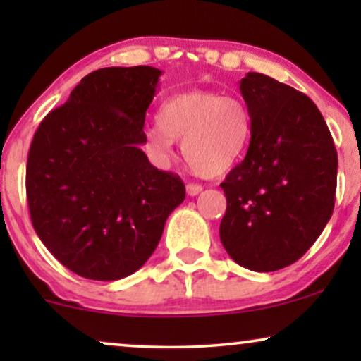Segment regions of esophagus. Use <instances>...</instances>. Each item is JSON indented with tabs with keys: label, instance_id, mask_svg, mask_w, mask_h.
I'll return each mask as SVG.
<instances>
[{
	"label": "esophagus",
	"instance_id": "1",
	"mask_svg": "<svg viewBox=\"0 0 361 361\" xmlns=\"http://www.w3.org/2000/svg\"><path fill=\"white\" fill-rule=\"evenodd\" d=\"M185 189H187V194H189L190 197H195V195H199L200 192H202V185H199V184H187Z\"/></svg>",
	"mask_w": 361,
	"mask_h": 361
}]
</instances>
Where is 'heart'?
Masks as SVG:
<instances>
[{"label": "heart", "mask_w": 361, "mask_h": 361, "mask_svg": "<svg viewBox=\"0 0 361 361\" xmlns=\"http://www.w3.org/2000/svg\"><path fill=\"white\" fill-rule=\"evenodd\" d=\"M251 140V116L240 98L220 92L190 90L167 98L157 123L145 133L151 159L167 166L176 141H182L187 164L202 176H221L245 156Z\"/></svg>", "instance_id": "1"}]
</instances>
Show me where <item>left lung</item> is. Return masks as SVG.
<instances>
[{
	"label": "left lung",
	"instance_id": "left-lung-1",
	"mask_svg": "<svg viewBox=\"0 0 361 361\" xmlns=\"http://www.w3.org/2000/svg\"><path fill=\"white\" fill-rule=\"evenodd\" d=\"M251 116L245 159L220 187L226 212L220 240L246 269L293 264L315 243L334 212L337 151L307 95L258 72L241 78Z\"/></svg>",
	"mask_w": 361,
	"mask_h": 361
}]
</instances>
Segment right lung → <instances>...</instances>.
<instances>
[{
  "instance_id": "1",
  "label": "right lung",
  "mask_w": 361,
  "mask_h": 361,
  "mask_svg": "<svg viewBox=\"0 0 361 361\" xmlns=\"http://www.w3.org/2000/svg\"><path fill=\"white\" fill-rule=\"evenodd\" d=\"M159 68L88 73L39 125L26 167L34 230L82 278L116 281L154 253L167 216L185 199L179 176L142 152Z\"/></svg>"
}]
</instances>
